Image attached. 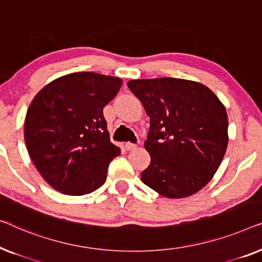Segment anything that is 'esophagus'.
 Wrapping results in <instances>:
<instances>
[{"mask_svg":"<svg viewBox=\"0 0 262 262\" xmlns=\"http://www.w3.org/2000/svg\"><path fill=\"white\" fill-rule=\"evenodd\" d=\"M124 147H126V149L127 150H134V149H136V146L135 143H130V142H127L126 145H124Z\"/></svg>","mask_w":262,"mask_h":262,"instance_id":"34e87169","label":"esophagus"}]
</instances>
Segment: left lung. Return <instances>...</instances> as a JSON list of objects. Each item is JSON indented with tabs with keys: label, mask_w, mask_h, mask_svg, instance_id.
I'll use <instances>...</instances> for the list:
<instances>
[{
	"label": "left lung",
	"mask_w": 262,
	"mask_h": 262,
	"mask_svg": "<svg viewBox=\"0 0 262 262\" xmlns=\"http://www.w3.org/2000/svg\"><path fill=\"white\" fill-rule=\"evenodd\" d=\"M128 88L150 119L141 180L161 196L197 193L215 176L228 146L226 106L204 84L179 78L133 79Z\"/></svg>",
	"instance_id": "1"
}]
</instances>
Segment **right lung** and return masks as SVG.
<instances>
[{
  "label": "right lung",
  "instance_id": "add662e5",
  "mask_svg": "<svg viewBox=\"0 0 262 262\" xmlns=\"http://www.w3.org/2000/svg\"><path fill=\"white\" fill-rule=\"evenodd\" d=\"M121 86L117 77L75 72L50 82L33 98L25 119L26 147L54 190L83 196L105 183L121 149L110 141L103 108Z\"/></svg>",
  "mask_w": 262,
  "mask_h": 262
}]
</instances>
